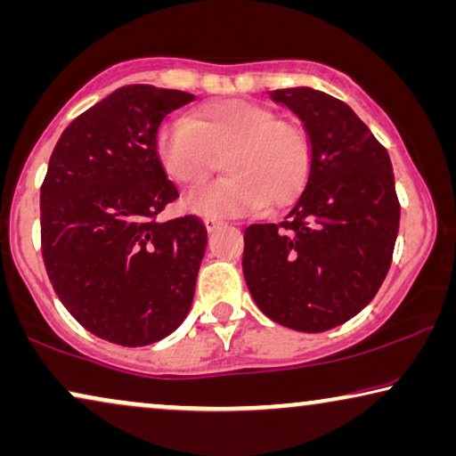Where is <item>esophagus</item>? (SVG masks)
I'll use <instances>...</instances> for the list:
<instances>
[{
  "label": "esophagus",
  "mask_w": 456,
  "mask_h": 456,
  "mask_svg": "<svg viewBox=\"0 0 456 456\" xmlns=\"http://www.w3.org/2000/svg\"><path fill=\"white\" fill-rule=\"evenodd\" d=\"M205 228L209 230V232H214L216 228H220L222 226V220H217V217H205Z\"/></svg>",
  "instance_id": "obj_1"
}]
</instances>
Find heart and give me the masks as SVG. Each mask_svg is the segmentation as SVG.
<instances>
[{
	"label": "heart",
	"mask_w": 456,
	"mask_h": 456,
	"mask_svg": "<svg viewBox=\"0 0 456 456\" xmlns=\"http://www.w3.org/2000/svg\"><path fill=\"white\" fill-rule=\"evenodd\" d=\"M155 155L186 189L201 184L224 155L230 176L184 199V208L201 216H242L265 203L284 208L301 195L311 172L303 126L245 99L203 105L192 120H166L155 134Z\"/></svg>",
	"instance_id": "heart-1"
}]
</instances>
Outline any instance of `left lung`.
Returning <instances> with one entry per match:
<instances>
[{"label": "left lung", "instance_id": "1", "mask_svg": "<svg viewBox=\"0 0 456 456\" xmlns=\"http://www.w3.org/2000/svg\"><path fill=\"white\" fill-rule=\"evenodd\" d=\"M311 142L309 180L280 224L245 230L242 273L264 314L298 332H326L376 297L401 222L382 142L345 102L309 86L270 91Z\"/></svg>", "mask_w": 456, "mask_h": 456}]
</instances>
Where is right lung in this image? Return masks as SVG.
I'll use <instances>...</instances> for the list:
<instances>
[{
  "label": "right lung",
  "mask_w": 456,
  "mask_h": 456,
  "mask_svg": "<svg viewBox=\"0 0 456 456\" xmlns=\"http://www.w3.org/2000/svg\"><path fill=\"white\" fill-rule=\"evenodd\" d=\"M195 95L116 89L61 133L41 186V251L55 295L80 326L122 346L172 334L189 314L208 230L197 216L159 222L178 197L155 134Z\"/></svg>",
  "instance_id": "add662e5"
}]
</instances>
